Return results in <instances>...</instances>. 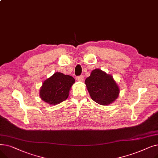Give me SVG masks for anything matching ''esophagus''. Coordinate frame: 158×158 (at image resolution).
Listing matches in <instances>:
<instances>
[{
	"instance_id": "34e87169",
	"label": "esophagus",
	"mask_w": 158,
	"mask_h": 158,
	"mask_svg": "<svg viewBox=\"0 0 158 158\" xmlns=\"http://www.w3.org/2000/svg\"><path fill=\"white\" fill-rule=\"evenodd\" d=\"M77 80L78 81H80V82H82L84 81V77L82 76H78L77 77Z\"/></svg>"
}]
</instances>
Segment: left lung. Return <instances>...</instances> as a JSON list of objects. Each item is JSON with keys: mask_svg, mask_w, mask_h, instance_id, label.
<instances>
[{"mask_svg": "<svg viewBox=\"0 0 158 158\" xmlns=\"http://www.w3.org/2000/svg\"><path fill=\"white\" fill-rule=\"evenodd\" d=\"M85 83L91 98L98 104L110 105L119 95V87L113 76L101 69L92 70Z\"/></svg>", "mask_w": 158, "mask_h": 158, "instance_id": "1", "label": "left lung"}]
</instances>
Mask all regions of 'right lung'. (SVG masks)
I'll list each match as a JSON object with an SVG mask.
<instances>
[{"mask_svg": "<svg viewBox=\"0 0 158 158\" xmlns=\"http://www.w3.org/2000/svg\"><path fill=\"white\" fill-rule=\"evenodd\" d=\"M74 82L73 77L61 72H56L44 81L40 89V97L41 100L50 105L60 104L69 97Z\"/></svg>", "mask_w": 158, "mask_h": 158, "instance_id": "obj_1", "label": "right lung"}]
</instances>
